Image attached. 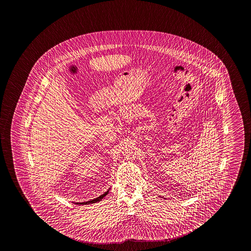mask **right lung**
<instances>
[{
    "instance_id": "1",
    "label": "right lung",
    "mask_w": 251,
    "mask_h": 251,
    "mask_svg": "<svg viewBox=\"0 0 251 251\" xmlns=\"http://www.w3.org/2000/svg\"><path fill=\"white\" fill-rule=\"evenodd\" d=\"M109 191V190H108ZM108 191H107L106 193H103L102 195H100V197L96 198V199H95V200H93V201H87V202H84V203H81V204H90V203H95V202L100 201L101 199H103V198L105 197L106 195H107V193H108ZM78 204V203H77Z\"/></svg>"
}]
</instances>
